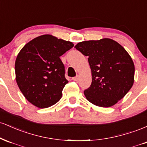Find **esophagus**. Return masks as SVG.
<instances>
[{"label": "esophagus", "instance_id": "esophagus-1", "mask_svg": "<svg viewBox=\"0 0 147 147\" xmlns=\"http://www.w3.org/2000/svg\"><path fill=\"white\" fill-rule=\"evenodd\" d=\"M72 80L73 81H75V82H77V81L79 80V76L78 75H77L76 76V77H72Z\"/></svg>", "mask_w": 147, "mask_h": 147}]
</instances>
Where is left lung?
Masks as SVG:
<instances>
[{
  "instance_id": "left-lung-1",
  "label": "left lung",
  "mask_w": 147,
  "mask_h": 147,
  "mask_svg": "<svg viewBox=\"0 0 147 147\" xmlns=\"http://www.w3.org/2000/svg\"><path fill=\"white\" fill-rule=\"evenodd\" d=\"M75 48L87 56L92 83L84 90L88 101L110 107L122 99L134 82L133 61L120 44L111 38L80 42Z\"/></svg>"
}]
</instances>
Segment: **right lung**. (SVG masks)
Listing matches in <instances>:
<instances>
[{"label": "right lung", "instance_id": "right-lung-1", "mask_svg": "<svg viewBox=\"0 0 147 147\" xmlns=\"http://www.w3.org/2000/svg\"><path fill=\"white\" fill-rule=\"evenodd\" d=\"M73 46L72 42L45 34L21 49L15 62L16 80L22 93L33 105L45 109L61 98L68 81L60 57Z\"/></svg>", "mask_w": 147, "mask_h": 147}]
</instances>
